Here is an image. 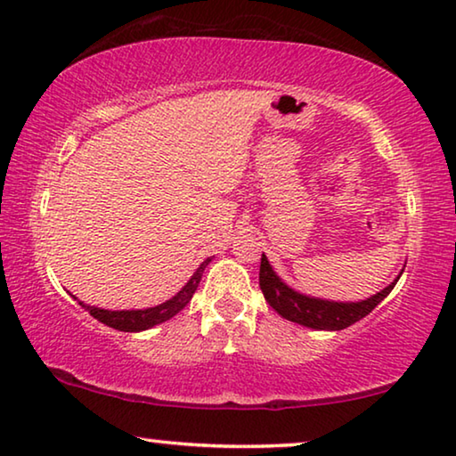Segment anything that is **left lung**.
Here are the masks:
<instances>
[{"instance_id":"8db88e82","label":"left lung","mask_w":456,"mask_h":456,"mask_svg":"<svg viewBox=\"0 0 456 456\" xmlns=\"http://www.w3.org/2000/svg\"><path fill=\"white\" fill-rule=\"evenodd\" d=\"M402 274L403 270L399 272L397 278L389 284V287H385L377 295L364 298V301H328V298L303 295L293 287H289V284L276 274L274 268L270 266L268 257L262 254L260 289L264 293V298L270 303V307L281 317L289 319V322L305 325V328L311 330L338 331L350 328L352 323H356L362 317L369 315L370 311L391 293Z\"/></svg>"}]
</instances>
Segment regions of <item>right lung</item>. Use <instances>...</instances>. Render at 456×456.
<instances>
[{
  "mask_svg": "<svg viewBox=\"0 0 456 456\" xmlns=\"http://www.w3.org/2000/svg\"><path fill=\"white\" fill-rule=\"evenodd\" d=\"M213 262V257H207L205 262L200 264L199 268L192 276H190V281L182 287L178 293H175L169 301L161 303V305H155V307H147V309H122V311H110V309H102V307H94V305H86L81 303L79 305L84 307L87 314H90L94 319H98L108 328H114L118 331H145V330H151L155 325H159L163 322H167V319H172L174 315H178L182 309L186 307L190 303V298L196 293V289H199V282L202 278V272L208 266V264ZM77 298V297H73Z\"/></svg>",
  "mask_w": 456,
  "mask_h": 456,
  "instance_id": "right-lung-1",
  "label": "right lung"
}]
</instances>
